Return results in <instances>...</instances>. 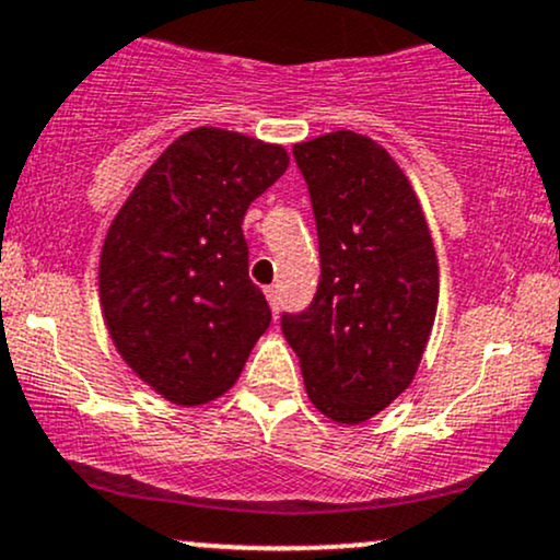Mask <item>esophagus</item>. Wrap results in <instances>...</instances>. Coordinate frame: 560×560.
Returning <instances> with one entry per match:
<instances>
[{"mask_svg": "<svg viewBox=\"0 0 560 560\" xmlns=\"http://www.w3.org/2000/svg\"><path fill=\"white\" fill-rule=\"evenodd\" d=\"M266 300L268 305H271V311L279 313V292H276L273 287H266Z\"/></svg>", "mask_w": 560, "mask_h": 560, "instance_id": "1", "label": "esophagus"}]
</instances>
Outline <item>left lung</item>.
<instances>
[{"label": "left lung", "instance_id": "obj_1", "mask_svg": "<svg viewBox=\"0 0 560 560\" xmlns=\"http://www.w3.org/2000/svg\"><path fill=\"white\" fill-rule=\"evenodd\" d=\"M294 160L316 215L320 281L281 331L311 402L355 427L419 371L440 300L434 242L408 176L374 139L331 131L294 144Z\"/></svg>", "mask_w": 560, "mask_h": 560}]
</instances>
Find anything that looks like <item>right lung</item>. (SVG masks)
Wrapping results in <instances>:
<instances>
[{"label":"right lung","instance_id":"1","mask_svg":"<svg viewBox=\"0 0 560 560\" xmlns=\"http://www.w3.org/2000/svg\"><path fill=\"white\" fill-rule=\"evenodd\" d=\"M289 168L281 144L199 126L147 168L100 255L115 350L165 400L195 408L234 387L271 307L247 276L242 221Z\"/></svg>","mask_w":560,"mask_h":560}]
</instances>
